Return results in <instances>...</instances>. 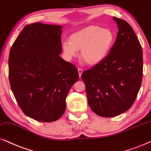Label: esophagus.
Listing matches in <instances>:
<instances>
[{"instance_id":"1","label":"esophagus","mask_w":151,"mask_h":151,"mask_svg":"<svg viewBox=\"0 0 151 151\" xmlns=\"http://www.w3.org/2000/svg\"><path fill=\"white\" fill-rule=\"evenodd\" d=\"M78 72H79V77H81L82 72H83V70H82V69H81V68H78Z\"/></svg>"}]
</instances>
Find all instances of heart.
I'll return each instance as SVG.
<instances>
[{
  "instance_id": "1",
  "label": "heart",
  "mask_w": 151,
  "mask_h": 151,
  "mask_svg": "<svg viewBox=\"0 0 151 151\" xmlns=\"http://www.w3.org/2000/svg\"><path fill=\"white\" fill-rule=\"evenodd\" d=\"M115 35L111 29L89 26L72 33L62 44L67 57L71 58L81 51V60L90 66L98 65L106 58L113 47Z\"/></svg>"
}]
</instances>
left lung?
Returning <instances> with one entry per match:
<instances>
[{"label": "left lung", "instance_id": "left-lung-1", "mask_svg": "<svg viewBox=\"0 0 151 151\" xmlns=\"http://www.w3.org/2000/svg\"><path fill=\"white\" fill-rule=\"evenodd\" d=\"M117 37L101 63L81 74L88 102L101 117H114L131 107L142 81L143 52L134 30L128 23L114 17Z\"/></svg>", "mask_w": 151, "mask_h": 151}]
</instances>
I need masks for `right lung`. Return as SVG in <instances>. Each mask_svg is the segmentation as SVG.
Instances as JSON below:
<instances>
[{
	"label": "right lung",
	"instance_id": "right-lung-1",
	"mask_svg": "<svg viewBox=\"0 0 151 151\" xmlns=\"http://www.w3.org/2000/svg\"><path fill=\"white\" fill-rule=\"evenodd\" d=\"M62 26L27 25L9 55V79L17 102L28 117L40 122L59 119L70 89L79 80L75 66L60 56Z\"/></svg>",
	"mask_w": 151,
	"mask_h": 151
}]
</instances>
